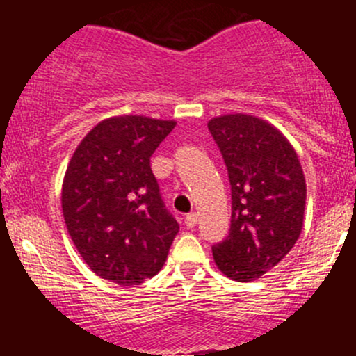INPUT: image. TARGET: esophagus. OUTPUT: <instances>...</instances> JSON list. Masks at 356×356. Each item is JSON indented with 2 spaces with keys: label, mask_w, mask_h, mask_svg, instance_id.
I'll list each match as a JSON object with an SVG mask.
<instances>
[{
  "label": "esophagus",
  "mask_w": 356,
  "mask_h": 356,
  "mask_svg": "<svg viewBox=\"0 0 356 356\" xmlns=\"http://www.w3.org/2000/svg\"><path fill=\"white\" fill-rule=\"evenodd\" d=\"M184 222H186V225H188L189 229H193L196 225V222H198V213H196V211H193V213L186 215Z\"/></svg>",
  "instance_id": "esophagus-1"
}]
</instances>
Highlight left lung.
<instances>
[{"instance_id":"left-lung-1","label":"left lung","mask_w":356,"mask_h":356,"mask_svg":"<svg viewBox=\"0 0 356 356\" xmlns=\"http://www.w3.org/2000/svg\"><path fill=\"white\" fill-rule=\"evenodd\" d=\"M232 193L231 231L211 248L218 270L250 282L279 264L303 229L307 182L296 152L277 127L246 113L208 122Z\"/></svg>"}]
</instances>
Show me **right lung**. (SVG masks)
Instances as JSON below:
<instances>
[{"instance_id": "right-lung-1", "label": "right lung", "mask_w": 356, "mask_h": 356, "mask_svg": "<svg viewBox=\"0 0 356 356\" xmlns=\"http://www.w3.org/2000/svg\"><path fill=\"white\" fill-rule=\"evenodd\" d=\"M175 124L143 115L105 118L79 143L67 167L68 234L89 268L118 286L156 275L179 232L149 165Z\"/></svg>"}]
</instances>
